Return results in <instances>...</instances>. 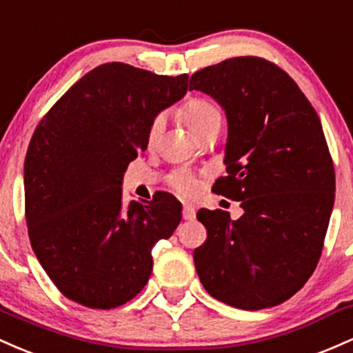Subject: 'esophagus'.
Segmentation results:
<instances>
[{
    "instance_id": "obj_1",
    "label": "esophagus",
    "mask_w": 353,
    "mask_h": 353,
    "mask_svg": "<svg viewBox=\"0 0 353 353\" xmlns=\"http://www.w3.org/2000/svg\"><path fill=\"white\" fill-rule=\"evenodd\" d=\"M196 212L193 205H183V219L185 220H195Z\"/></svg>"
}]
</instances>
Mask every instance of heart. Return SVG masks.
<instances>
[{"label": "heart", "instance_id": "1", "mask_svg": "<svg viewBox=\"0 0 353 353\" xmlns=\"http://www.w3.org/2000/svg\"><path fill=\"white\" fill-rule=\"evenodd\" d=\"M181 114H183L187 125L192 128L193 133H200L205 126L212 123H221V112L219 106L213 101L205 100V98H192L183 105L181 108ZM163 128V117L157 114L148 126V140L153 141L158 137V133ZM172 185L181 193H193L196 190V181L190 173L187 172H176L172 176Z\"/></svg>", "mask_w": 353, "mask_h": 353}]
</instances>
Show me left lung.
Wrapping results in <instances>:
<instances>
[{"label":"left lung","instance_id":"left-lung-1","mask_svg":"<svg viewBox=\"0 0 353 353\" xmlns=\"http://www.w3.org/2000/svg\"><path fill=\"white\" fill-rule=\"evenodd\" d=\"M223 106L227 176L213 192L240 201L243 215L201 208L207 240L193 260L213 299L241 310L275 307L314 273L335 200L334 161L320 118L275 63L230 58L190 78Z\"/></svg>","mask_w":353,"mask_h":353}]
</instances>
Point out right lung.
<instances>
[{
  "mask_svg": "<svg viewBox=\"0 0 353 353\" xmlns=\"http://www.w3.org/2000/svg\"><path fill=\"white\" fill-rule=\"evenodd\" d=\"M188 74L165 77L126 63L86 73L51 106L25 160V215L34 255L66 299L110 310L143 290L152 250L172 236L181 203L166 192L121 205L130 161L148 126L185 97Z\"/></svg>",
  "mask_w": 353,
  "mask_h": 353,
  "instance_id": "obj_1",
  "label": "right lung"
}]
</instances>
